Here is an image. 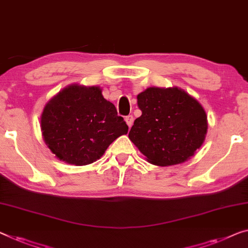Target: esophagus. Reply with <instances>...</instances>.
Here are the masks:
<instances>
[{
	"mask_svg": "<svg viewBox=\"0 0 248 248\" xmlns=\"http://www.w3.org/2000/svg\"><path fill=\"white\" fill-rule=\"evenodd\" d=\"M124 120H125V123H127L128 127L130 128L131 125H132V124H134V116H131V114H129V116H127V117L124 118Z\"/></svg>",
	"mask_w": 248,
	"mask_h": 248,
	"instance_id": "esophagus-1",
	"label": "esophagus"
}]
</instances>
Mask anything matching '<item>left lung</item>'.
Returning a JSON list of instances; mask_svg holds the SVG:
<instances>
[{"label": "left lung", "mask_w": 248, "mask_h": 248, "mask_svg": "<svg viewBox=\"0 0 248 248\" xmlns=\"http://www.w3.org/2000/svg\"><path fill=\"white\" fill-rule=\"evenodd\" d=\"M137 100L142 114L135 120L129 139L148 161L171 166L194 156L207 132L201 103L178 88H148Z\"/></svg>", "instance_id": "1"}]
</instances>
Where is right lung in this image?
Instances as JSON below:
<instances>
[{"mask_svg": "<svg viewBox=\"0 0 248 248\" xmlns=\"http://www.w3.org/2000/svg\"><path fill=\"white\" fill-rule=\"evenodd\" d=\"M43 139L62 161L76 166L99 159L118 137L128 132L113 103L98 87L70 86L46 103L41 116Z\"/></svg>", "mask_w": 248, "mask_h": 248, "instance_id": "1", "label": "right lung"}]
</instances>
